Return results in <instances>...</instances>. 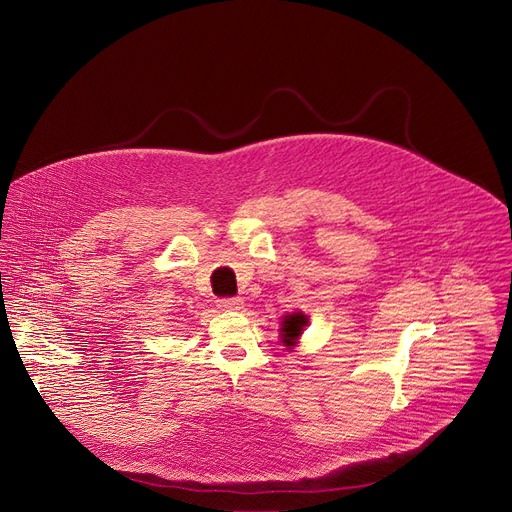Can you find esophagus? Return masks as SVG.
Wrapping results in <instances>:
<instances>
[{
    "mask_svg": "<svg viewBox=\"0 0 512 512\" xmlns=\"http://www.w3.org/2000/svg\"><path fill=\"white\" fill-rule=\"evenodd\" d=\"M218 306L222 311H240L244 309V300L238 296H230V298H220Z\"/></svg>",
    "mask_w": 512,
    "mask_h": 512,
    "instance_id": "esophagus-1",
    "label": "esophagus"
}]
</instances>
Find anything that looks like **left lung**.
I'll return each instance as SVG.
<instances>
[{"instance_id": "8db88e82", "label": "left lung", "mask_w": 512, "mask_h": 512, "mask_svg": "<svg viewBox=\"0 0 512 512\" xmlns=\"http://www.w3.org/2000/svg\"><path fill=\"white\" fill-rule=\"evenodd\" d=\"M309 325V317L302 315V313H292V315H286L282 319V327H280V337H282V343L292 349L298 341V337L302 335L304 327Z\"/></svg>"}]
</instances>
